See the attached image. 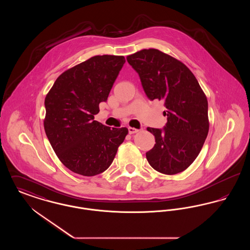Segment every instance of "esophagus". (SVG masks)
Listing matches in <instances>:
<instances>
[{"label":"esophagus","instance_id":"34e87169","mask_svg":"<svg viewBox=\"0 0 250 250\" xmlns=\"http://www.w3.org/2000/svg\"><path fill=\"white\" fill-rule=\"evenodd\" d=\"M128 132H129V134H135V133L139 132V129L134 128V127H128Z\"/></svg>","mask_w":250,"mask_h":250}]
</instances>
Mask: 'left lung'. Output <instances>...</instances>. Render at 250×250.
<instances>
[{
    "label": "left lung",
    "instance_id": "1",
    "mask_svg": "<svg viewBox=\"0 0 250 250\" xmlns=\"http://www.w3.org/2000/svg\"><path fill=\"white\" fill-rule=\"evenodd\" d=\"M126 60L139 74L147 97L162 100L167 108L163 129L147 127L155 144L146 158L161 173L182 172L197 158L208 135L206 95L186 64L158 49H143Z\"/></svg>",
    "mask_w": 250,
    "mask_h": 250
}]
</instances>
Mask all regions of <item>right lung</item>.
Returning a JSON list of instances; mask_svg holds the SVG:
<instances>
[{
    "instance_id": "1",
    "label": "right lung",
    "mask_w": 250,
    "mask_h": 250,
    "mask_svg": "<svg viewBox=\"0 0 250 250\" xmlns=\"http://www.w3.org/2000/svg\"><path fill=\"white\" fill-rule=\"evenodd\" d=\"M125 62L124 56H94L61 74L45 98L46 135L61 162L75 173L105 171L128 133L95 121Z\"/></svg>"
}]
</instances>
